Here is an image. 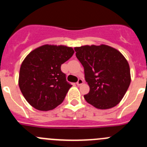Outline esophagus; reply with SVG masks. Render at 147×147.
<instances>
[{
	"instance_id": "esophagus-1",
	"label": "esophagus",
	"mask_w": 147,
	"mask_h": 147,
	"mask_svg": "<svg viewBox=\"0 0 147 147\" xmlns=\"http://www.w3.org/2000/svg\"><path fill=\"white\" fill-rule=\"evenodd\" d=\"M82 84H83V80H82V79H79L77 81V82H76V85L80 86V85H82Z\"/></svg>"
}]
</instances>
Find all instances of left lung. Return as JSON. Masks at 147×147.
I'll use <instances>...</instances> for the list:
<instances>
[{
  "instance_id": "left-lung-1",
  "label": "left lung",
  "mask_w": 147,
  "mask_h": 147,
  "mask_svg": "<svg viewBox=\"0 0 147 147\" xmlns=\"http://www.w3.org/2000/svg\"><path fill=\"white\" fill-rule=\"evenodd\" d=\"M84 67L90 91L87 102L101 110L117 105L130 85L128 62L119 51L106 45H85L74 49Z\"/></svg>"
}]
</instances>
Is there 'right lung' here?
<instances>
[{
	"label": "right lung",
	"instance_id": "add662e5",
	"mask_svg": "<svg viewBox=\"0 0 147 147\" xmlns=\"http://www.w3.org/2000/svg\"><path fill=\"white\" fill-rule=\"evenodd\" d=\"M74 53L71 47L44 45L25 58L20 66L19 87L32 107L47 111L63 102L72 85L66 81L61 65Z\"/></svg>",
	"mask_w": 147,
	"mask_h": 147
}]
</instances>
